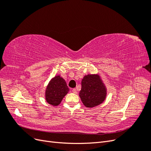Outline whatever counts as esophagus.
Returning a JSON list of instances; mask_svg holds the SVG:
<instances>
[{
    "label": "esophagus",
    "mask_w": 151,
    "mask_h": 151,
    "mask_svg": "<svg viewBox=\"0 0 151 151\" xmlns=\"http://www.w3.org/2000/svg\"><path fill=\"white\" fill-rule=\"evenodd\" d=\"M72 92L74 93H75V94H76L77 93V90H76V88H74V89H72Z\"/></svg>",
    "instance_id": "esophagus-1"
}]
</instances>
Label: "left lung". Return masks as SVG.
Returning <instances> with one entry per match:
<instances>
[{
	"label": "left lung",
	"instance_id": "8db88e82",
	"mask_svg": "<svg viewBox=\"0 0 151 151\" xmlns=\"http://www.w3.org/2000/svg\"><path fill=\"white\" fill-rule=\"evenodd\" d=\"M81 85L79 96L86 107L96 106L106 99L107 89L98 74H88L84 76Z\"/></svg>",
	"mask_w": 151,
	"mask_h": 151
}]
</instances>
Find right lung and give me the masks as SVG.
Returning <instances> with one entry per match:
<instances>
[{
	"instance_id": "right-lung-1",
	"label": "right lung",
	"mask_w": 151,
	"mask_h": 151,
	"mask_svg": "<svg viewBox=\"0 0 151 151\" xmlns=\"http://www.w3.org/2000/svg\"><path fill=\"white\" fill-rule=\"evenodd\" d=\"M69 89L65 81L60 75L55 76L50 80L45 90V100L52 105L57 106L68 93Z\"/></svg>"
}]
</instances>
